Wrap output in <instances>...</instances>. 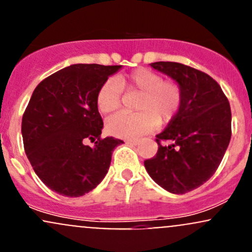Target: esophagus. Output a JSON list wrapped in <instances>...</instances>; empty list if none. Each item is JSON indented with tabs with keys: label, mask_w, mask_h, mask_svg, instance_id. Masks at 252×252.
Instances as JSON below:
<instances>
[{
	"label": "esophagus",
	"mask_w": 252,
	"mask_h": 252,
	"mask_svg": "<svg viewBox=\"0 0 252 252\" xmlns=\"http://www.w3.org/2000/svg\"><path fill=\"white\" fill-rule=\"evenodd\" d=\"M126 142L128 145H131V146H136V145H139V141H137V140H126Z\"/></svg>",
	"instance_id": "1"
}]
</instances>
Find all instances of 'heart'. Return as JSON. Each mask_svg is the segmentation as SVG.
Returning <instances> with one entry per match:
<instances>
[{
  "label": "heart",
  "mask_w": 252,
  "mask_h": 252,
  "mask_svg": "<svg viewBox=\"0 0 252 252\" xmlns=\"http://www.w3.org/2000/svg\"><path fill=\"white\" fill-rule=\"evenodd\" d=\"M122 92L140 93L135 105L137 112L117 113L106 123L108 134L123 139H136L150 133L157 124H168L177 115L184 99L176 81L164 79L158 72L140 67L104 82L96 93L97 110L104 115L118 110Z\"/></svg>",
  "instance_id": "heart-1"
}]
</instances>
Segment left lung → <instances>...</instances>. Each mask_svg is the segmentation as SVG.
I'll list each match as a JSON object with an SVG mask.
<instances>
[{"mask_svg": "<svg viewBox=\"0 0 252 252\" xmlns=\"http://www.w3.org/2000/svg\"><path fill=\"white\" fill-rule=\"evenodd\" d=\"M150 65L175 79L184 99L175 118L156 136L158 151L144 161L145 168L164 189L185 194L202 186L219 168L232 135L231 106L205 72L180 63ZM161 141L171 144L161 145Z\"/></svg>", "mask_w": 252, "mask_h": 252, "instance_id": "left-lung-1", "label": "left lung"}]
</instances>
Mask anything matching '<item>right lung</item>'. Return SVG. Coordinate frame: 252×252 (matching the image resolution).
I'll return each mask as SVG.
<instances>
[{
    "instance_id": "right-lung-1",
    "label": "right lung",
    "mask_w": 252,
    "mask_h": 252,
    "mask_svg": "<svg viewBox=\"0 0 252 252\" xmlns=\"http://www.w3.org/2000/svg\"><path fill=\"white\" fill-rule=\"evenodd\" d=\"M121 67L76 63L44 78L33 91L21 122L24 148L37 176L54 192L81 197L107 174L113 150L123 141L101 137L96 93Z\"/></svg>"
}]
</instances>
